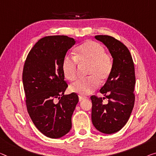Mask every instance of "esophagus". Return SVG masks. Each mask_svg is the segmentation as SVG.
<instances>
[{"instance_id": "esophagus-1", "label": "esophagus", "mask_w": 156, "mask_h": 156, "mask_svg": "<svg viewBox=\"0 0 156 156\" xmlns=\"http://www.w3.org/2000/svg\"><path fill=\"white\" fill-rule=\"evenodd\" d=\"M86 99H87V98H86V97L81 96V95H80V96H79V100H80V102L82 101V100H86Z\"/></svg>"}]
</instances>
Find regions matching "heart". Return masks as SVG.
<instances>
[{"mask_svg": "<svg viewBox=\"0 0 156 156\" xmlns=\"http://www.w3.org/2000/svg\"><path fill=\"white\" fill-rule=\"evenodd\" d=\"M77 63L88 64L86 74L88 76L81 78L72 83L71 92L87 95L96 89L99 82H105L113 70L114 60L110 54L100 43L88 40L76 49L75 57L66 55L62 61V71L65 78L68 81L75 80L77 76Z\"/></svg>", "mask_w": 156, "mask_h": 156, "instance_id": "b5f03b06", "label": "heart"}]
</instances>
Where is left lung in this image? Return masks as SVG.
<instances>
[{
	"mask_svg": "<svg viewBox=\"0 0 156 156\" xmlns=\"http://www.w3.org/2000/svg\"><path fill=\"white\" fill-rule=\"evenodd\" d=\"M95 38L106 45L114 60L113 70L100 92L105 98L90 97L93 126L105 134L119 131L128 122L135 105V66L125 44L109 35H96ZM108 100L104 104L103 100Z\"/></svg>",
	"mask_w": 156,
	"mask_h": 156,
	"instance_id": "left-lung-1",
	"label": "left lung"
}]
</instances>
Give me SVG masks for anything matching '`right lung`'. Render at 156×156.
<instances>
[{"label":"right lung","mask_w":156,"mask_h":156,"mask_svg":"<svg viewBox=\"0 0 156 156\" xmlns=\"http://www.w3.org/2000/svg\"><path fill=\"white\" fill-rule=\"evenodd\" d=\"M75 44V40L66 35L41 38L30 49L23 66L28 113L35 127L50 138H60L70 130L72 115L79 102L75 93L64 95L68 85L62 71L63 59Z\"/></svg>","instance_id":"1"}]
</instances>
